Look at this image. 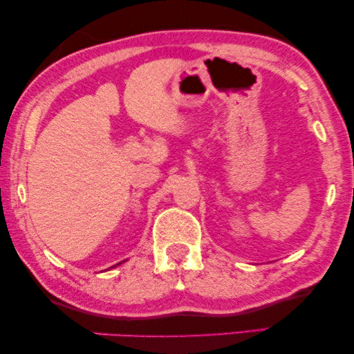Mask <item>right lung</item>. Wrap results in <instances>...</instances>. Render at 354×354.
I'll list each match as a JSON object with an SVG mask.
<instances>
[{
    "label": "right lung",
    "instance_id": "obj_1",
    "mask_svg": "<svg viewBox=\"0 0 354 354\" xmlns=\"http://www.w3.org/2000/svg\"><path fill=\"white\" fill-rule=\"evenodd\" d=\"M122 263H124V261H122ZM122 263H118V264H115V266H112V268H117V266H120ZM112 268H111V269H112Z\"/></svg>",
    "mask_w": 354,
    "mask_h": 354
}]
</instances>
